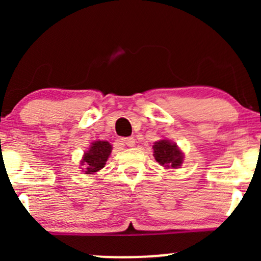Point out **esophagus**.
I'll return each instance as SVG.
<instances>
[{
    "label": "esophagus",
    "mask_w": 261,
    "mask_h": 261,
    "mask_svg": "<svg viewBox=\"0 0 261 261\" xmlns=\"http://www.w3.org/2000/svg\"><path fill=\"white\" fill-rule=\"evenodd\" d=\"M121 142L124 145H126L127 147H134L135 146V139L134 137H125V139L121 140Z\"/></svg>",
    "instance_id": "1"
}]
</instances>
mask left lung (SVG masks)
Returning <instances> with one entry per match:
<instances>
[{"label": "left lung", "instance_id": "8db88e82", "mask_svg": "<svg viewBox=\"0 0 261 261\" xmlns=\"http://www.w3.org/2000/svg\"><path fill=\"white\" fill-rule=\"evenodd\" d=\"M153 151L155 161L166 169L180 168L184 154L176 143L169 140H161L153 145Z\"/></svg>", "mask_w": 261, "mask_h": 261}]
</instances>
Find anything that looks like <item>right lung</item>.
Wrapping results in <instances>:
<instances>
[{
  "label": "right lung",
  "mask_w": 261,
  "mask_h": 261,
  "mask_svg": "<svg viewBox=\"0 0 261 261\" xmlns=\"http://www.w3.org/2000/svg\"><path fill=\"white\" fill-rule=\"evenodd\" d=\"M112 149V145L108 141H94L81 161V164L86 167V174H94L104 168Z\"/></svg>",
  "instance_id": "obj_1"
}]
</instances>
